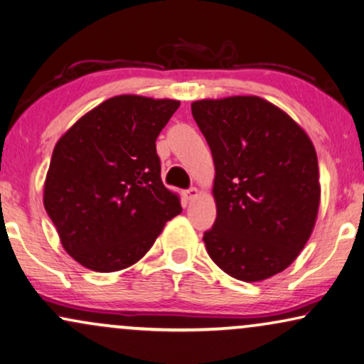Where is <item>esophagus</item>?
Masks as SVG:
<instances>
[{"label":"esophagus","mask_w":364,"mask_h":364,"mask_svg":"<svg viewBox=\"0 0 364 364\" xmlns=\"http://www.w3.org/2000/svg\"><path fill=\"white\" fill-rule=\"evenodd\" d=\"M185 198H186L188 201L196 200V198H198V190H196V188H190V190H186L185 191Z\"/></svg>","instance_id":"obj_1"}]
</instances>
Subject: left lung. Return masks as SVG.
Here are the masks:
<instances>
[{"label": "left lung", "instance_id": "1", "mask_svg": "<svg viewBox=\"0 0 364 364\" xmlns=\"http://www.w3.org/2000/svg\"><path fill=\"white\" fill-rule=\"evenodd\" d=\"M191 114L215 163L216 220L203 235L206 252L243 282L282 272L309 240L319 210L309 136L255 95L196 100Z\"/></svg>", "mask_w": 364, "mask_h": 364}]
</instances>
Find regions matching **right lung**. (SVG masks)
Returning a JSON list of instances; mask_svg holds the SVG:
<instances>
[{
  "label": "right lung",
  "mask_w": 364,
  "mask_h": 364,
  "mask_svg": "<svg viewBox=\"0 0 364 364\" xmlns=\"http://www.w3.org/2000/svg\"><path fill=\"white\" fill-rule=\"evenodd\" d=\"M178 100L117 95L82 116L55 144L45 210L67 254L95 272H116L146 255L181 213L161 181L156 139Z\"/></svg>",
  "instance_id": "add662e5"
}]
</instances>
